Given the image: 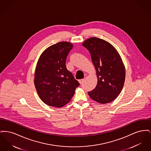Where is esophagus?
<instances>
[{
	"label": "esophagus",
	"instance_id": "1",
	"mask_svg": "<svg viewBox=\"0 0 151 151\" xmlns=\"http://www.w3.org/2000/svg\"><path fill=\"white\" fill-rule=\"evenodd\" d=\"M84 80V79H80V80H79L78 81H79V83L80 84H81L83 82V81Z\"/></svg>",
	"mask_w": 151,
	"mask_h": 151
}]
</instances>
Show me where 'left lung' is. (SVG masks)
I'll return each mask as SVG.
<instances>
[{
    "mask_svg": "<svg viewBox=\"0 0 151 151\" xmlns=\"http://www.w3.org/2000/svg\"><path fill=\"white\" fill-rule=\"evenodd\" d=\"M82 45L91 54L97 77V86L88 95L100 104L114 100L122 91L126 77L119 54L111 44L97 37L88 38Z\"/></svg>",
    "mask_w": 151,
    "mask_h": 151,
    "instance_id": "1",
    "label": "left lung"
}]
</instances>
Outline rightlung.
Here are the masks:
<instances>
[{
  "label": "right lung",
  "instance_id": "1",
  "mask_svg": "<svg viewBox=\"0 0 151 151\" xmlns=\"http://www.w3.org/2000/svg\"><path fill=\"white\" fill-rule=\"evenodd\" d=\"M72 47L71 43L59 42L47 47L38 59L34 83L40 98L49 106H65L80 85L65 65L66 58Z\"/></svg>",
  "mask_w": 151,
  "mask_h": 151
}]
</instances>
